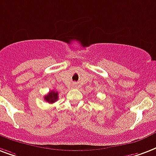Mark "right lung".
<instances>
[{"instance_id":"right-lung-1","label":"right lung","mask_w":156,"mask_h":156,"mask_svg":"<svg viewBox=\"0 0 156 156\" xmlns=\"http://www.w3.org/2000/svg\"><path fill=\"white\" fill-rule=\"evenodd\" d=\"M44 100L48 103H54L58 100V92L55 91H51L46 96L44 97Z\"/></svg>"}]
</instances>
